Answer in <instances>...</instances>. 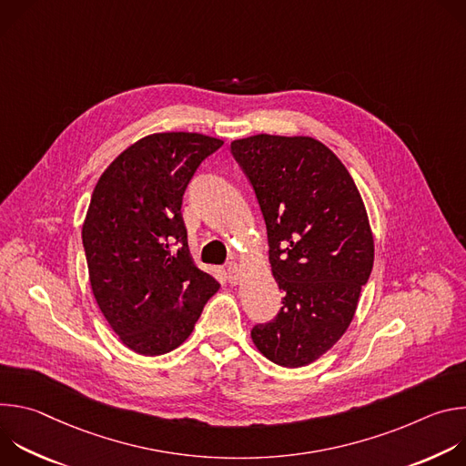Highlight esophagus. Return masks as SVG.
<instances>
[{
    "label": "esophagus",
    "mask_w": 466,
    "mask_h": 466,
    "mask_svg": "<svg viewBox=\"0 0 466 466\" xmlns=\"http://www.w3.org/2000/svg\"><path fill=\"white\" fill-rule=\"evenodd\" d=\"M225 275H227V279H228L230 284H238V280H239V265L234 263V261H230V263L227 265Z\"/></svg>",
    "instance_id": "1"
}]
</instances>
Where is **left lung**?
<instances>
[{
	"label": "left lung",
	"instance_id": "1",
	"mask_svg": "<svg viewBox=\"0 0 466 466\" xmlns=\"http://www.w3.org/2000/svg\"><path fill=\"white\" fill-rule=\"evenodd\" d=\"M230 151L256 193L273 277L286 293L279 315L250 338L273 363L304 367L345 334L370 277L365 205L343 162L309 137L256 135Z\"/></svg>",
	"mask_w": 466,
	"mask_h": 466
}]
</instances>
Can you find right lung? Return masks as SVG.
<instances>
[{
	"label": "right lung",
	"instance_id": "obj_1",
	"mask_svg": "<svg viewBox=\"0 0 466 466\" xmlns=\"http://www.w3.org/2000/svg\"><path fill=\"white\" fill-rule=\"evenodd\" d=\"M223 146L197 132H158L125 149L97 180L83 225L97 306L125 347L160 356L193 331L218 280L193 263L182 195Z\"/></svg>",
	"mask_w": 466,
	"mask_h": 466
}]
</instances>
